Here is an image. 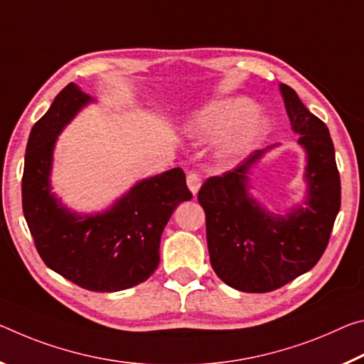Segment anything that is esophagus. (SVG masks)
<instances>
[{"mask_svg":"<svg viewBox=\"0 0 364 364\" xmlns=\"http://www.w3.org/2000/svg\"><path fill=\"white\" fill-rule=\"evenodd\" d=\"M187 186L190 188V192H192L193 195L198 192L200 187H201V177H200V174H196V172H190V174L187 176Z\"/></svg>","mask_w":364,"mask_h":364,"instance_id":"esophagus-1","label":"esophagus"}]
</instances>
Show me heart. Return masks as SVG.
<instances>
[{
    "label": "heart",
    "instance_id": "heart-1",
    "mask_svg": "<svg viewBox=\"0 0 364 364\" xmlns=\"http://www.w3.org/2000/svg\"><path fill=\"white\" fill-rule=\"evenodd\" d=\"M255 106L247 98L218 101L193 119L190 130L198 140H214L232 129L218 146V158L232 163L250 151L264 130V122L253 114Z\"/></svg>",
    "mask_w": 364,
    "mask_h": 364
}]
</instances>
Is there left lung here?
I'll return each mask as SVG.
<instances>
[{"mask_svg": "<svg viewBox=\"0 0 364 364\" xmlns=\"http://www.w3.org/2000/svg\"><path fill=\"white\" fill-rule=\"evenodd\" d=\"M281 92L291 129L308 154L305 210L274 216L248 195L247 174L266 150H255L235 168L206 178L198 192L213 269L223 282L248 294L272 291L311 269L341 210V176L329 129L294 88L281 83Z\"/></svg>", "mask_w": 364, "mask_h": 364, "instance_id": "left-lung-1", "label": "left lung"}]
</instances>
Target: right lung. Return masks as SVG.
<instances>
[{
  "label": "right lung",
  "mask_w": 364,
  "mask_h": 364,
  "mask_svg": "<svg viewBox=\"0 0 364 364\" xmlns=\"http://www.w3.org/2000/svg\"><path fill=\"white\" fill-rule=\"evenodd\" d=\"M92 98L64 87L27 141L22 210L43 263L92 291H119L145 282L159 264V243L172 211L192 198L181 168L145 178L109 211L79 216L50 190L56 135Z\"/></svg>",
  "instance_id": "obj_1"
}]
</instances>
